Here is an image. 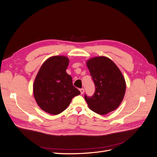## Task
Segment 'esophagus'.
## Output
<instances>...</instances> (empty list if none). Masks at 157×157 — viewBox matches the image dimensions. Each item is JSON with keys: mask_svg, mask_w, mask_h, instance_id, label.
Returning <instances> with one entry per match:
<instances>
[{"mask_svg": "<svg viewBox=\"0 0 157 157\" xmlns=\"http://www.w3.org/2000/svg\"><path fill=\"white\" fill-rule=\"evenodd\" d=\"M80 94H84V88L80 89Z\"/></svg>", "mask_w": 157, "mask_h": 157, "instance_id": "obj_1", "label": "esophagus"}]
</instances>
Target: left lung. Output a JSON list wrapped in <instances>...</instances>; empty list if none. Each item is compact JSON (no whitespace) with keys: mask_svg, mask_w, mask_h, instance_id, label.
<instances>
[{"mask_svg":"<svg viewBox=\"0 0 157 157\" xmlns=\"http://www.w3.org/2000/svg\"><path fill=\"white\" fill-rule=\"evenodd\" d=\"M95 84L92 97L84 96L88 107L99 115H106L120 105L126 91V82L115 63L105 56L95 57L86 61Z\"/></svg>","mask_w":157,"mask_h":157,"instance_id":"1","label":"left lung"}]
</instances>
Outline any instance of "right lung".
I'll return each instance as SVG.
<instances>
[{
    "label": "right lung",
    "instance_id": "1",
    "mask_svg": "<svg viewBox=\"0 0 157 157\" xmlns=\"http://www.w3.org/2000/svg\"><path fill=\"white\" fill-rule=\"evenodd\" d=\"M69 60L63 56L47 59L42 65L33 84V95L44 111L58 115L67 108L72 99L80 94L66 72Z\"/></svg>",
    "mask_w": 157,
    "mask_h": 157
}]
</instances>
